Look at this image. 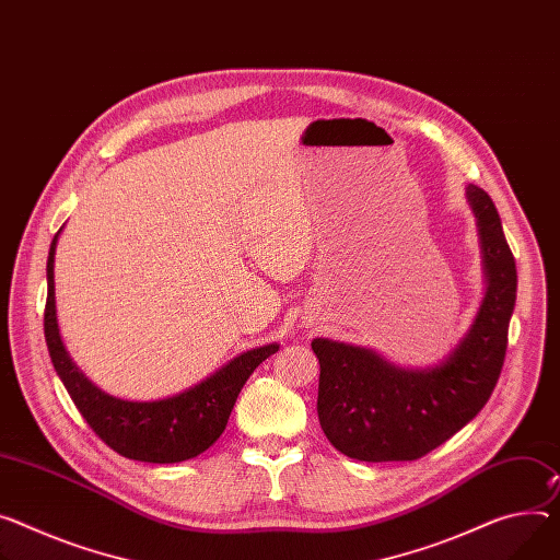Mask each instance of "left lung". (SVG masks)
<instances>
[{"label":"left lung","instance_id":"left-lung-1","mask_svg":"<svg viewBox=\"0 0 560 560\" xmlns=\"http://www.w3.org/2000/svg\"><path fill=\"white\" fill-rule=\"evenodd\" d=\"M466 195L478 220L487 293L446 361L406 370L365 348L312 340L320 363L318 421L342 455L361 462L419 459L476 417L495 388L518 273L495 203L478 186H468Z\"/></svg>","mask_w":560,"mask_h":560}]
</instances>
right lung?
I'll use <instances>...</instances> for the list:
<instances>
[{"instance_id":"add662e5","label":"right lung","mask_w":560,"mask_h":560,"mask_svg":"<svg viewBox=\"0 0 560 560\" xmlns=\"http://www.w3.org/2000/svg\"><path fill=\"white\" fill-rule=\"evenodd\" d=\"M60 231L51 242L47 260L49 293L45 310V338L51 363L75 408L94 433L127 459L175 464L197 457L220 440L246 378L265 359L278 352V346L269 342V346L248 350L192 388L167 399L125 401L105 395L73 365L60 338L54 287V260Z\"/></svg>"}]
</instances>
